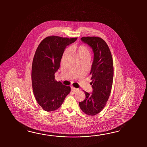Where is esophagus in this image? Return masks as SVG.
<instances>
[{
	"mask_svg": "<svg viewBox=\"0 0 147 147\" xmlns=\"http://www.w3.org/2000/svg\"><path fill=\"white\" fill-rule=\"evenodd\" d=\"M71 90H72L73 92H74L79 90V89H78L75 88L73 87H71Z\"/></svg>",
	"mask_w": 147,
	"mask_h": 147,
	"instance_id": "34e87169",
	"label": "esophagus"
}]
</instances>
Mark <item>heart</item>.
I'll use <instances>...</instances> for the list:
<instances>
[{
	"mask_svg": "<svg viewBox=\"0 0 147 147\" xmlns=\"http://www.w3.org/2000/svg\"><path fill=\"white\" fill-rule=\"evenodd\" d=\"M70 50L75 53L76 56L80 60L87 59H89L91 57V52L90 49L84 45H80L79 46H72L70 48ZM68 51H66L63 54V57L67 55Z\"/></svg>",
	"mask_w": 147,
	"mask_h": 147,
	"instance_id": "heart-1",
	"label": "heart"
}]
</instances>
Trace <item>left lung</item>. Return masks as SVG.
I'll return each instance as SVG.
<instances>
[{
    "mask_svg": "<svg viewBox=\"0 0 147 147\" xmlns=\"http://www.w3.org/2000/svg\"><path fill=\"white\" fill-rule=\"evenodd\" d=\"M82 42L92 48L94 58L90 75L92 92L84 91L86 98L79 103L81 110L89 116L101 112L106 105L111 91L113 63L109 48L105 41L98 37H84Z\"/></svg>",
    "mask_w": 147,
    "mask_h": 147,
    "instance_id": "1",
    "label": "left lung"
}]
</instances>
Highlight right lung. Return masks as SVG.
Returning <instances> with one entry per match:
<instances>
[{"label": "right lung", "instance_id": "add662e5", "mask_svg": "<svg viewBox=\"0 0 147 147\" xmlns=\"http://www.w3.org/2000/svg\"><path fill=\"white\" fill-rule=\"evenodd\" d=\"M77 38L51 36L38 46L32 64L31 81L36 100L41 107L49 112L58 109L70 93V86L55 79L66 47Z\"/></svg>", "mask_w": 147, "mask_h": 147}]
</instances>
